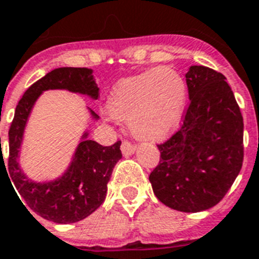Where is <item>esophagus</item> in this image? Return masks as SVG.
<instances>
[{
    "instance_id": "34e87169",
    "label": "esophagus",
    "mask_w": 259,
    "mask_h": 259,
    "mask_svg": "<svg viewBox=\"0 0 259 259\" xmlns=\"http://www.w3.org/2000/svg\"><path fill=\"white\" fill-rule=\"evenodd\" d=\"M137 147L134 146V145H132V143H129L127 141H123L122 145H121V151H122V154L125 156H129V155H133L134 153H136Z\"/></svg>"
}]
</instances>
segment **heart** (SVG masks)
<instances>
[{"label": "heart", "instance_id": "b5f03b06", "mask_svg": "<svg viewBox=\"0 0 259 259\" xmlns=\"http://www.w3.org/2000/svg\"><path fill=\"white\" fill-rule=\"evenodd\" d=\"M184 103L182 77L170 68H154L119 80L110 91L106 112L117 121L129 122L138 140L159 142L178 129Z\"/></svg>", "mask_w": 259, "mask_h": 259}]
</instances>
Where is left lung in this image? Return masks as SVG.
I'll use <instances>...</instances> for the list:
<instances>
[{
    "instance_id": "obj_1",
    "label": "left lung",
    "mask_w": 259,
    "mask_h": 259,
    "mask_svg": "<svg viewBox=\"0 0 259 259\" xmlns=\"http://www.w3.org/2000/svg\"><path fill=\"white\" fill-rule=\"evenodd\" d=\"M190 106L183 125L159 145L149 180L159 201L195 213L214 207L242 167L244 119L227 77L203 66L186 73Z\"/></svg>"
}]
</instances>
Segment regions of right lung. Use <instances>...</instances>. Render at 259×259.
<instances>
[{"mask_svg":"<svg viewBox=\"0 0 259 259\" xmlns=\"http://www.w3.org/2000/svg\"><path fill=\"white\" fill-rule=\"evenodd\" d=\"M56 89L79 93L93 101L99 97V87L91 68L62 67L34 82L15 108L14 119L9 130V166L6 172H9L8 177L10 175V183L14 184L23 203L32 212L56 224H72L84 220L104 203L108 182L122 154L119 141L112 146H101L89 140V130L85 129L63 174L45 182L30 179L19 164L26 125L42 93ZM87 109L91 121L99 119L91 108L87 106Z\"/></svg>","mask_w":259,"mask_h":259,"instance_id":"add662e5","label":"right lung"}]
</instances>
